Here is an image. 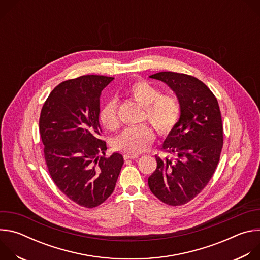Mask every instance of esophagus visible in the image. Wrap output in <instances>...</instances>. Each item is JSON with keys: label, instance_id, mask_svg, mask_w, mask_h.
<instances>
[{"label": "esophagus", "instance_id": "1", "mask_svg": "<svg viewBox=\"0 0 260 260\" xmlns=\"http://www.w3.org/2000/svg\"><path fill=\"white\" fill-rule=\"evenodd\" d=\"M124 159H137L139 158L138 154H124Z\"/></svg>", "mask_w": 260, "mask_h": 260}]
</instances>
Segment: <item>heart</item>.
Wrapping results in <instances>:
<instances>
[{"mask_svg":"<svg viewBox=\"0 0 260 260\" xmlns=\"http://www.w3.org/2000/svg\"><path fill=\"white\" fill-rule=\"evenodd\" d=\"M125 92L144 107L142 119L149 121L160 136L171 134L181 118L179 100L170 93H161L160 89L146 80L140 79L131 83ZM99 118L101 123L110 131L117 128V102L114 99L107 101L101 108ZM155 135L149 124H141L125 128L114 141L118 150L139 154L146 151L154 141Z\"/></svg>","mask_w":260,"mask_h":260,"instance_id":"heart-1","label":"heart"}]
</instances>
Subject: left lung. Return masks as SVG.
Here are the masks:
<instances>
[{
    "label": "left lung",
    "instance_id": "left-lung-1",
    "mask_svg": "<svg viewBox=\"0 0 260 260\" xmlns=\"http://www.w3.org/2000/svg\"><path fill=\"white\" fill-rule=\"evenodd\" d=\"M167 83L181 105V118L161 149L176 159L155 156L156 170L148 178L151 192L169 206L194 199L211 180L223 146V126L216 96L198 78L175 72L149 76Z\"/></svg>",
    "mask_w": 260,
    "mask_h": 260
}]
</instances>
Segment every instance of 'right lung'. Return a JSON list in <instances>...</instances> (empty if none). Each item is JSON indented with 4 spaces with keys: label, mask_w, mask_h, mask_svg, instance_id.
<instances>
[{
    "label": "right lung",
    "mask_w": 260,
    "mask_h": 260,
    "mask_svg": "<svg viewBox=\"0 0 260 260\" xmlns=\"http://www.w3.org/2000/svg\"><path fill=\"white\" fill-rule=\"evenodd\" d=\"M113 79L85 75L59 83L39 119L51 179L71 201L88 209L112 194L123 165L120 153L106 157V142L100 139V96Z\"/></svg>",
    "instance_id": "add662e5"
}]
</instances>
